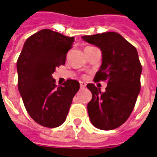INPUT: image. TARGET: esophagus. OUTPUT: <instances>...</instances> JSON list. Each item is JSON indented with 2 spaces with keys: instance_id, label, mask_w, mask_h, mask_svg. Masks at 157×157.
Instances as JSON below:
<instances>
[{
  "instance_id": "obj_1",
  "label": "esophagus",
  "mask_w": 157,
  "mask_h": 157,
  "mask_svg": "<svg viewBox=\"0 0 157 157\" xmlns=\"http://www.w3.org/2000/svg\"><path fill=\"white\" fill-rule=\"evenodd\" d=\"M85 86H86L85 83H84V82H80V88H81V89H84V88H85Z\"/></svg>"
}]
</instances>
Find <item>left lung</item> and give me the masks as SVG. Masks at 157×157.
<instances>
[{"label": "left lung", "mask_w": 157, "mask_h": 157, "mask_svg": "<svg viewBox=\"0 0 157 157\" xmlns=\"http://www.w3.org/2000/svg\"><path fill=\"white\" fill-rule=\"evenodd\" d=\"M100 48L102 63L94 80H105V92L88 84L92 99L88 103L90 120L101 130L115 129L129 117L140 91L142 67L136 48L116 32L82 36Z\"/></svg>", "instance_id": "8db88e82"}]
</instances>
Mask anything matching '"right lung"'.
I'll return each mask as SVG.
<instances>
[{
    "label": "right lung",
    "mask_w": 157,
    "mask_h": 157,
    "mask_svg": "<svg viewBox=\"0 0 157 157\" xmlns=\"http://www.w3.org/2000/svg\"><path fill=\"white\" fill-rule=\"evenodd\" d=\"M74 37L42 29L27 39L17 62V86L29 116L46 128H56L67 118L73 96L79 90L77 80L57 86L52 73L64 65Z\"/></svg>",
    "instance_id": "right-lung-1"
}]
</instances>
